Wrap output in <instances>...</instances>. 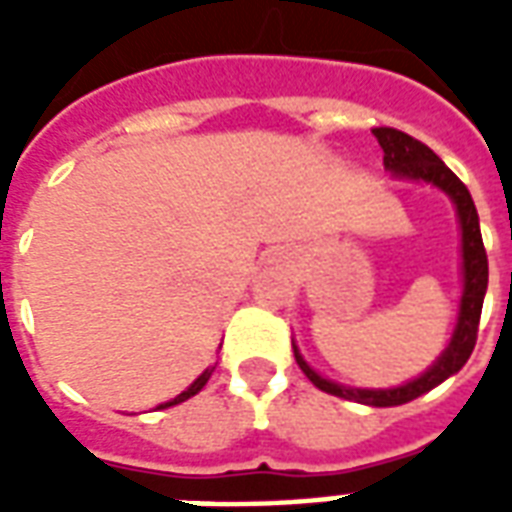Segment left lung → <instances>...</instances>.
<instances>
[{
  "label": "left lung",
  "instance_id": "obj_1",
  "mask_svg": "<svg viewBox=\"0 0 512 512\" xmlns=\"http://www.w3.org/2000/svg\"><path fill=\"white\" fill-rule=\"evenodd\" d=\"M378 145L384 150V167L395 175V178L406 180H422V183H433L441 189L455 205L458 211V222H461V252H463V293H461V310H458V323L452 332L450 345L444 348V354L433 362V365L414 381H408L395 389H354V386L334 384L329 378L318 376L299 348L293 345L296 362L304 370V376L310 378L312 384L321 392H329L334 397H345V400H356L365 406H403L414 397L425 395L433 386L455 376L466 359L472 356L474 343H477V326H480V312H483L485 288H488V257H485L483 235H480V219H477V208L469 189L463 186L458 175L452 172L444 161H441L428 145H422L414 136L403 134L397 128H373Z\"/></svg>",
  "mask_w": 512,
  "mask_h": 512
}]
</instances>
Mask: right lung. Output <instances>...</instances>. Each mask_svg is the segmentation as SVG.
I'll return each mask as SVG.
<instances>
[{"mask_svg":"<svg viewBox=\"0 0 512 512\" xmlns=\"http://www.w3.org/2000/svg\"><path fill=\"white\" fill-rule=\"evenodd\" d=\"M213 376V367H208V370H202V376L197 378V381H194V384L189 386V389H186V392H180L178 397H172V400H167V403H161V406L158 408H169V406H178V403H183V400H189V397H194L197 395V392H200L202 386L208 384V378Z\"/></svg>","mask_w":512,"mask_h":512,"instance_id":"1","label":"right lung"}]
</instances>
